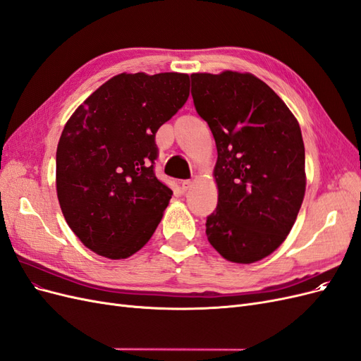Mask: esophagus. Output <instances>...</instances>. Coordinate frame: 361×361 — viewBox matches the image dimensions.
<instances>
[{"instance_id": "esophagus-1", "label": "esophagus", "mask_w": 361, "mask_h": 361, "mask_svg": "<svg viewBox=\"0 0 361 361\" xmlns=\"http://www.w3.org/2000/svg\"><path fill=\"white\" fill-rule=\"evenodd\" d=\"M191 187H192V180H190V179H187V180H182V182H180V188H182V191H188Z\"/></svg>"}]
</instances>
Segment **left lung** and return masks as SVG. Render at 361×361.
<instances>
[{
	"label": "left lung",
	"instance_id": "8db88e82",
	"mask_svg": "<svg viewBox=\"0 0 361 361\" xmlns=\"http://www.w3.org/2000/svg\"><path fill=\"white\" fill-rule=\"evenodd\" d=\"M191 94L218 152V203L206 220L207 241L227 260L253 264L283 244L300 212L305 192L300 125L251 73H192Z\"/></svg>",
	"mask_w": 361,
	"mask_h": 361
}]
</instances>
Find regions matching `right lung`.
Returning a JSON list of instances; mask_svg holds the SVG:
<instances>
[{
    "label": "right lung",
    "mask_w": 361,
    "mask_h": 361,
    "mask_svg": "<svg viewBox=\"0 0 361 361\" xmlns=\"http://www.w3.org/2000/svg\"><path fill=\"white\" fill-rule=\"evenodd\" d=\"M188 96L187 73H120L64 125L57 197L72 232L94 253L126 259L157 231L173 191L155 176V135Z\"/></svg>",
    "instance_id": "right-lung-1"
}]
</instances>
